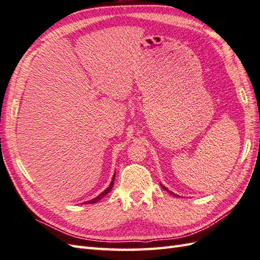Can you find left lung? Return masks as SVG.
Masks as SVG:
<instances>
[{"mask_svg":"<svg viewBox=\"0 0 260 260\" xmlns=\"http://www.w3.org/2000/svg\"><path fill=\"white\" fill-rule=\"evenodd\" d=\"M160 185H161V188H162V189H165V190H166V191H168V192H169V193H170V194H174V196H176V194H175V193H172V192H171V191H169V190H168V189H167V188H166V187H165V185H162V184H160ZM176 197H177V196H176Z\"/></svg>","mask_w":260,"mask_h":260,"instance_id":"1","label":"left lung"}]
</instances>
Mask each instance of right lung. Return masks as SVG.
<instances>
[{"label":"right lung","instance_id":"add662e5","mask_svg":"<svg viewBox=\"0 0 260 260\" xmlns=\"http://www.w3.org/2000/svg\"><path fill=\"white\" fill-rule=\"evenodd\" d=\"M114 179H115V174H114V176H113V178H112V181H111V183H110V185L108 188H106L102 193H100L98 197H95L94 199H92V200H90V201H88V202H84V203H96L98 201H100V200H101L102 198H104L106 194L109 193V192L112 190V188H113V185H114Z\"/></svg>","mask_w":260,"mask_h":260}]
</instances>
